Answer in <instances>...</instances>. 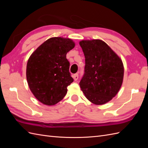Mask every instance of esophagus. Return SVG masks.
I'll list each match as a JSON object with an SVG mask.
<instances>
[{
	"mask_svg": "<svg viewBox=\"0 0 148 148\" xmlns=\"http://www.w3.org/2000/svg\"><path fill=\"white\" fill-rule=\"evenodd\" d=\"M73 78L75 80V81H77V80L78 79V73L74 74L73 76Z\"/></svg>",
	"mask_w": 148,
	"mask_h": 148,
	"instance_id": "34e87169",
	"label": "esophagus"
}]
</instances>
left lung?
Here are the masks:
<instances>
[{"instance_id": "8db88e82", "label": "left lung", "mask_w": 148, "mask_h": 148, "mask_svg": "<svg viewBox=\"0 0 148 148\" xmlns=\"http://www.w3.org/2000/svg\"><path fill=\"white\" fill-rule=\"evenodd\" d=\"M85 57L84 73L79 86L87 99L97 105L110 101L122 86V61L99 39L79 42Z\"/></svg>"}]
</instances>
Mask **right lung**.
Listing matches in <instances>:
<instances>
[{
  "label": "right lung",
  "mask_w": 148,
  "mask_h": 148,
  "mask_svg": "<svg viewBox=\"0 0 148 148\" xmlns=\"http://www.w3.org/2000/svg\"><path fill=\"white\" fill-rule=\"evenodd\" d=\"M74 47L70 39L51 38L29 58L26 79L30 90L42 104L53 106L66 95L67 87L73 82L66 55Z\"/></svg>",
  "instance_id": "right-lung-1"
}]
</instances>
